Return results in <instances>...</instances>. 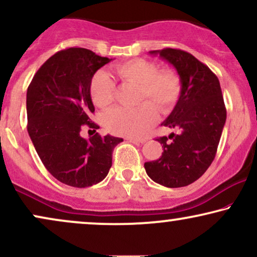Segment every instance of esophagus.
I'll use <instances>...</instances> for the list:
<instances>
[{"instance_id":"obj_1","label":"esophagus","mask_w":257,"mask_h":257,"mask_svg":"<svg viewBox=\"0 0 257 257\" xmlns=\"http://www.w3.org/2000/svg\"><path fill=\"white\" fill-rule=\"evenodd\" d=\"M129 141L133 142V144H145L147 141V138H129Z\"/></svg>"}]
</instances>
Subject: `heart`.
Listing matches in <instances>:
<instances>
[{"instance_id":"1","label":"heart","mask_w":257,"mask_h":257,"mask_svg":"<svg viewBox=\"0 0 257 257\" xmlns=\"http://www.w3.org/2000/svg\"><path fill=\"white\" fill-rule=\"evenodd\" d=\"M116 76L123 84L139 87L138 103L148 99L135 109H113L104 116V126L109 133L121 136H139L148 131L158 118V109L168 112L178 102L181 79L173 70H159L154 61L133 59L116 65ZM90 96L98 108H108L116 96V84L104 71H99L90 83Z\"/></svg>"}]
</instances>
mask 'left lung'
I'll return each mask as SVG.
<instances>
[{
	"label": "left lung",
	"instance_id": "obj_1",
	"mask_svg": "<svg viewBox=\"0 0 257 257\" xmlns=\"http://www.w3.org/2000/svg\"><path fill=\"white\" fill-rule=\"evenodd\" d=\"M149 53L159 54L177 70L181 92L170 116L162 122L178 134L157 139L164 152L158 160L146 162L145 170L162 186H187L205 173L216 157L226 119L219 80L206 65L185 51L164 48Z\"/></svg>",
	"mask_w": 257,
	"mask_h": 257
}]
</instances>
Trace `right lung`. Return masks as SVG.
Segmentation results:
<instances>
[{"label": "right lung", "mask_w": 257, "mask_h": 257, "mask_svg": "<svg viewBox=\"0 0 257 257\" xmlns=\"http://www.w3.org/2000/svg\"><path fill=\"white\" fill-rule=\"evenodd\" d=\"M109 61L86 48H67L45 61L28 86L29 138L46 170L69 186L89 187L104 179L113 148L123 141L98 133L80 136L84 124L99 128L90 119L95 111L90 83Z\"/></svg>", "instance_id": "1"}]
</instances>
